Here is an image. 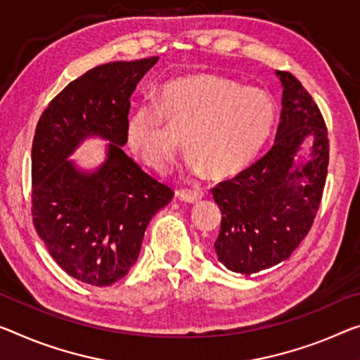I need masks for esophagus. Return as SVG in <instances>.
I'll list each match as a JSON object with an SVG mask.
<instances>
[{"instance_id":"1","label":"esophagus","mask_w":360,"mask_h":360,"mask_svg":"<svg viewBox=\"0 0 360 360\" xmlns=\"http://www.w3.org/2000/svg\"><path fill=\"white\" fill-rule=\"evenodd\" d=\"M176 196L185 202H198L204 198V193L201 190H180L176 191Z\"/></svg>"}]
</instances>
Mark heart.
Returning <instances> with one entry per match:
<instances>
[{"mask_svg": "<svg viewBox=\"0 0 360 360\" xmlns=\"http://www.w3.org/2000/svg\"><path fill=\"white\" fill-rule=\"evenodd\" d=\"M275 117V103L265 90L201 72L169 82L154 103L131 110L125 140L143 164L164 174L180 153L179 134L191 172L224 179L256 159Z\"/></svg>", "mask_w": 360, "mask_h": 360, "instance_id": "obj_1", "label": "heart"}]
</instances>
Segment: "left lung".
<instances>
[{"mask_svg": "<svg viewBox=\"0 0 360 360\" xmlns=\"http://www.w3.org/2000/svg\"><path fill=\"white\" fill-rule=\"evenodd\" d=\"M283 85L274 146L231 180L212 188L222 224L214 250L231 272L251 275L286 261L314 224L327 181L328 131L322 112L295 75L276 70ZM309 156L294 158L303 140Z\"/></svg>", "mask_w": 360, "mask_h": 360, "instance_id": "obj_1", "label": "left lung"}]
</instances>
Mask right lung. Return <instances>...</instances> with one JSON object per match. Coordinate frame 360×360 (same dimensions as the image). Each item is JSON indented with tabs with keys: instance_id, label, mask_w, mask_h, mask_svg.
<instances>
[{
	"instance_id": "right-lung-1",
	"label": "right lung",
	"mask_w": 360,
	"mask_h": 360,
	"mask_svg": "<svg viewBox=\"0 0 360 360\" xmlns=\"http://www.w3.org/2000/svg\"><path fill=\"white\" fill-rule=\"evenodd\" d=\"M158 59L90 69L53 98L37 124L33 225L59 267L88 285L109 286L129 274L149 220L174 198L122 149L130 96ZM90 136L110 141L108 156L95 173H84L68 156Z\"/></svg>"
}]
</instances>
